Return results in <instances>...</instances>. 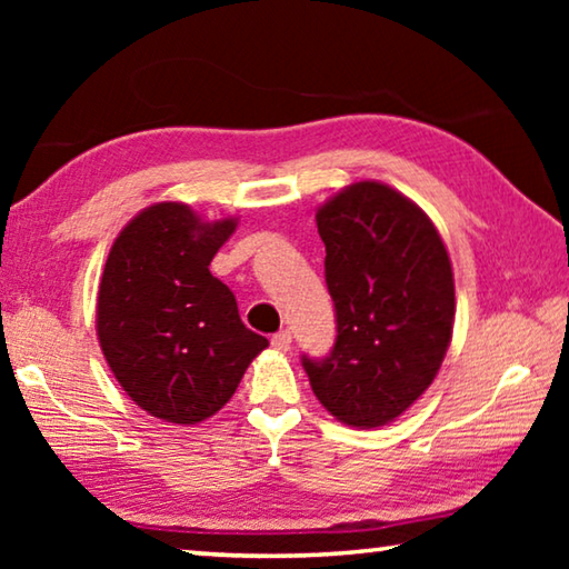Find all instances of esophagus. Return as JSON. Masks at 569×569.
<instances>
[{"mask_svg":"<svg viewBox=\"0 0 569 569\" xmlns=\"http://www.w3.org/2000/svg\"><path fill=\"white\" fill-rule=\"evenodd\" d=\"M271 343L276 351H288L291 349V331H278L271 339Z\"/></svg>","mask_w":569,"mask_h":569,"instance_id":"1","label":"esophagus"}]
</instances>
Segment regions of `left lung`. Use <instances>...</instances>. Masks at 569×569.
I'll return each instance as SVG.
<instances>
[{
    "mask_svg": "<svg viewBox=\"0 0 569 569\" xmlns=\"http://www.w3.org/2000/svg\"><path fill=\"white\" fill-rule=\"evenodd\" d=\"M336 343L303 356L316 399L349 427L401 417L435 381L455 329V273L437 226L379 180L351 182L316 210Z\"/></svg>",
    "mask_w": 569,
    "mask_h": 569,
    "instance_id": "8db88e82",
    "label": "left lung"
}]
</instances>
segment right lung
Here are the masks:
<instances>
[{
    "label": "right lung",
    "mask_w": 569,
    "mask_h": 569,
    "mask_svg": "<svg viewBox=\"0 0 569 569\" xmlns=\"http://www.w3.org/2000/svg\"><path fill=\"white\" fill-rule=\"evenodd\" d=\"M236 226L238 218L208 223L166 200L114 238L94 326L114 379L150 417L186 427L213 417L268 346L246 329L233 291L208 268Z\"/></svg>",
    "instance_id": "1"
}]
</instances>
